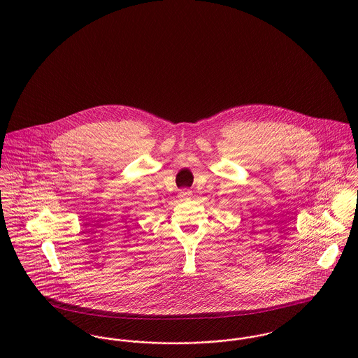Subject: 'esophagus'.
Listing matches in <instances>:
<instances>
[{
    "label": "esophagus",
    "instance_id": "1",
    "mask_svg": "<svg viewBox=\"0 0 358 358\" xmlns=\"http://www.w3.org/2000/svg\"><path fill=\"white\" fill-rule=\"evenodd\" d=\"M190 196H192V192H189V190H182V192L179 193V197H180L182 200H187V199H190Z\"/></svg>",
    "mask_w": 358,
    "mask_h": 358
}]
</instances>
